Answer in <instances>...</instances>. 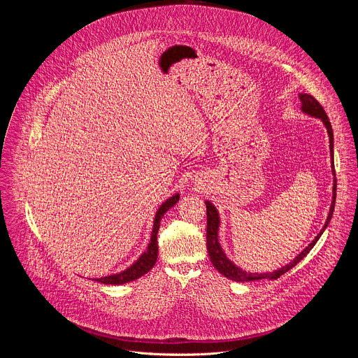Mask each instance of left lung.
<instances>
[{"mask_svg":"<svg viewBox=\"0 0 358 358\" xmlns=\"http://www.w3.org/2000/svg\"><path fill=\"white\" fill-rule=\"evenodd\" d=\"M299 99H301V112H303L308 116L312 117H317L322 121L323 127L327 131L329 135V146H330V167H331V174H333V188H331V203L329 208V213L326 217V222L323 224V227L320 229V231L316 234L315 239L294 259L291 260L288 264L282 266L278 270L274 271H267V273H248L243 268H241L239 266H236L231 260H229V257L224 255L220 243H219V227H220V216L219 212L216 209V206L206 199L205 205H206V249H208V255L209 259L213 264V267L223 274L226 278L236 281V282H250V281H259V280H277L280 278L282 274H285L287 271H289L292 267H295L316 245V242L319 241V237L323 234V231L326 230L333 210H334V202H336V173H334V156H333V129L331 125L329 122V117L324 112V109L322 108V105L310 95V94H305V92H299L298 94Z\"/></svg>","mask_w":358,"mask_h":358,"instance_id":"left-lung-1","label":"left lung"}]
</instances>
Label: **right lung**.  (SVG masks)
Listing matches in <instances>:
<instances>
[{
    "mask_svg": "<svg viewBox=\"0 0 358 358\" xmlns=\"http://www.w3.org/2000/svg\"><path fill=\"white\" fill-rule=\"evenodd\" d=\"M178 199H180V194L176 192L159 206V209L155 215V220H153L150 243L148 245V249L141 255V257L132 266H129L127 270L117 273V274H110V275H105V277H101V278H94V281L101 282V284H106V285H121V284L135 281V280L141 278L142 275L148 274L155 267V264L157 262V253H159L157 231H159V227H160V220L163 219L164 213L178 202Z\"/></svg>",
    "mask_w": 358,
    "mask_h": 358,
    "instance_id": "obj_1",
    "label": "right lung"
}]
</instances>
